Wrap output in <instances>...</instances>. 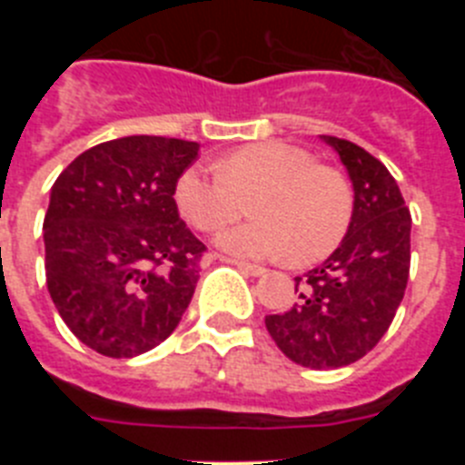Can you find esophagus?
Here are the masks:
<instances>
[{"label":"esophagus","instance_id":"1","mask_svg":"<svg viewBox=\"0 0 465 465\" xmlns=\"http://www.w3.org/2000/svg\"><path fill=\"white\" fill-rule=\"evenodd\" d=\"M232 265H237V268L242 270V272L252 274V277H262V274L268 272L265 268H261V265H253V262H244V261H232Z\"/></svg>","mask_w":465,"mask_h":465}]
</instances>
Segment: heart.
I'll return each mask as SVG.
<instances>
[{"mask_svg":"<svg viewBox=\"0 0 465 465\" xmlns=\"http://www.w3.org/2000/svg\"><path fill=\"white\" fill-rule=\"evenodd\" d=\"M252 200L249 223L225 230L223 252L242 258L322 261L338 249L354 216L347 176L316 163L310 151L286 142H256L219 160V172L188 167L174 183V203L200 232L237 221Z\"/></svg>","mask_w":465,"mask_h":465,"instance_id":"obj_1","label":"heart"}]
</instances>
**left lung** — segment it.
Here are the masks:
<instances>
[{"mask_svg":"<svg viewBox=\"0 0 465 465\" xmlns=\"http://www.w3.org/2000/svg\"><path fill=\"white\" fill-rule=\"evenodd\" d=\"M322 139L338 151L354 186L351 225L319 268L295 277L298 302L265 316L277 347L312 371L356 363L389 331L408 286L412 230L391 172L354 142Z\"/></svg>","mask_w":465,"mask_h":465,"instance_id":"obj_1","label":"left lung"}]
</instances>
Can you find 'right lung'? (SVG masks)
<instances>
[{
    "label": "right lung",
    "mask_w": 465,
    "mask_h": 465,
    "mask_svg": "<svg viewBox=\"0 0 465 465\" xmlns=\"http://www.w3.org/2000/svg\"><path fill=\"white\" fill-rule=\"evenodd\" d=\"M186 139H111L84 151L51 188L48 293L97 354L133 359L172 335L191 305L207 246L179 216L174 183L195 163Z\"/></svg>",
    "instance_id": "right-lung-1"
}]
</instances>
